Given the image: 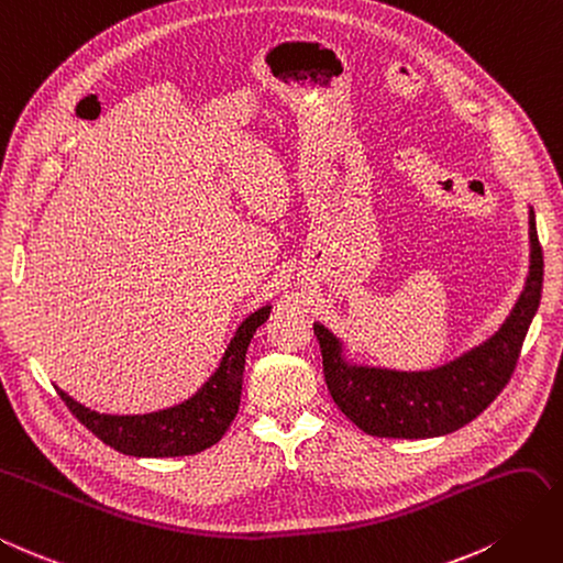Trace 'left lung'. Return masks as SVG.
Wrapping results in <instances>:
<instances>
[{"mask_svg":"<svg viewBox=\"0 0 563 563\" xmlns=\"http://www.w3.org/2000/svg\"><path fill=\"white\" fill-rule=\"evenodd\" d=\"M530 272L521 298L493 339L454 362L429 372H393L347 364L341 341L322 324L314 336L322 347L324 382L333 402L364 433L378 438H433L474 421L503 388L519 362L523 339L542 294V246L530 208Z\"/></svg>","mask_w":563,"mask_h":563,"instance_id":"1","label":"left lung"}]
</instances>
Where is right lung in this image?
I'll return each instance as SVG.
<instances>
[{
    "mask_svg": "<svg viewBox=\"0 0 563 563\" xmlns=\"http://www.w3.org/2000/svg\"><path fill=\"white\" fill-rule=\"evenodd\" d=\"M269 306L246 317L236 329L230 347L224 351L220 367L203 388L187 402L161 409L151 415H99L75 402L60 388L58 395L82 427L92 431L106 445L132 454V457H185L196 454L218 440L230 429L239 412L241 384H244L246 351L255 329L265 324Z\"/></svg>",
    "mask_w": 563,
    "mask_h": 563,
    "instance_id": "add662e5",
    "label": "right lung"
}]
</instances>
